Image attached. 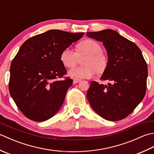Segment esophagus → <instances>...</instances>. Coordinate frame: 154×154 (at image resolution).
Wrapping results in <instances>:
<instances>
[{
    "label": "esophagus",
    "mask_w": 154,
    "mask_h": 154,
    "mask_svg": "<svg viewBox=\"0 0 154 154\" xmlns=\"http://www.w3.org/2000/svg\"><path fill=\"white\" fill-rule=\"evenodd\" d=\"M81 81V79H73V83L74 84H76L77 83H79Z\"/></svg>",
    "instance_id": "esophagus-1"
}]
</instances>
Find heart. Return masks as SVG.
I'll return each mask as SVG.
<instances>
[{"label": "heart", "mask_w": 154, "mask_h": 154, "mask_svg": "<svg viewBox=\"0 0 154 154\" xmlns=\"http://www.w3.org/2000/svg\"><path fill=\"white\" fill-rule=\"evenodd\" d=\"M77 52L71 48H65L60 54V60L65 67L71 68L76 65L78 56L86 55L84 66L75 67L69 71V75L75 79H88L93 77L97 71L103 73L107 66V59L101 53L102 49L96 41L85 40L77 45Z\"/></svg>", "instance_id": "heart-1"}]
</instances>
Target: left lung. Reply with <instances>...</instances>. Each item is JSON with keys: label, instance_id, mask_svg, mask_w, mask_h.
Segmentation results:
<instances>
[{"label": "left lung", "instance_id": "obj_1", "mask_svg": "<svg viewBox=\"0 0 154 154\" xmlns=\"http://www.w3.org/2000/svg\"><path fill=\"white\" fill-rule=\"evenodd\" d=\"M89 38L103 42L108 61L100 80L94 81L87 93L91 106L100 116L118 121L128 116L143 100L146 91L148 66L140 48L115 30L87 32Z\"/></svg>", "mask_w": 154, "mask_h": 154}]
</instances>
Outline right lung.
I'll return each mask as SVG.
<instances>
[{
    "label": "right lung",
    "mask_w": 154,
    "mask_h": 154,
    "mask_svg": "<svg viewBox=\"0 0 154 154\" xmlns=\"http://www.w3.org/2000/svg\"><path fill=\"white\" fill-rule=\"evenodd\" d=\"M84 33L50 30L29 38L19 49L10 69L9 91L16 106L36 122L54 116L63 104L72 84L60 54Z\"/></svg>",
    "instance_id": "right-lung-1"
}]
</instances>
